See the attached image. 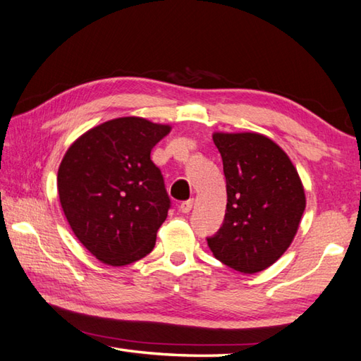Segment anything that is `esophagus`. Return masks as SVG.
Here are the masks:
<instances>
[{"label": "esophagus", "instance_id": "obj_1", "mask_svg": "<svg viewBox=\"0 0 361 361\" xmlns=\"http://www.w3.org/2000/svg\"><path fill=\"white\" fill-rule=\"evenodd\" d=\"M192 207H194V200L192 199L185 200V202L180 203V212L181 213H189L192 209Z\"/></svg>", "mask_w": 361, "mask_h": 361}]
</instances>
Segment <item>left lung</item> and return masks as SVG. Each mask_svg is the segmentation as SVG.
Segmentation results:
<instances>
[{
    "instance_id": "1",
    "label": "left lung",
    "mask_w": 361,
    "mask_h": 361,
    "mask_svg": "<svg viewBox=\"0 0 361 361\" xmlns=\"http://www.w3.org/2000/svg\"><path fill=\"white\" fill-rule=\"evenodd\" d=\"M226 175L227 207L219 232L207 238L216 259L240 273L271 267L297 235L306 207L289 156L259 133H214Z\"/></svg>"
}]
</instances>
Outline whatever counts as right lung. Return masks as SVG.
Listing matches in <instances>:
<instances>
[{"instance_id": "obj_1", "label": "right lung", "mask_w": 361, "mask_h": 361, "mask_svg": "<svg viewBox=\"0 0 361 361\" xmlns=\"http://www.w3.org/2000/svg\"><path fill=\"white\" fill-rule=\"evenodd\" d=\"M169 124L115 118L87 130L58 169L61 208L78 241L97 260L129 265L153 251L170 199L149 154Z\"/></svg>"}]
</instances>
